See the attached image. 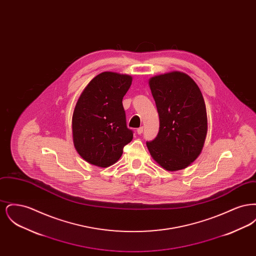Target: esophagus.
<instances>
[{
  "mask_svg": "<svg viewBox=\"0 0 256 256\" xmlns=\"http://www.w3.org/2000/svg\"><path fill=\"white\" fill-rule=\"evenodd\" d=\"M143 130H144V128H143V126H140V128L137 130V134H141L143 132Z\"/></svg>",
  "mask_w": 256,
  "mask_h": 256,
  "instance_id": "1",
  "label": "esophagus"
}]
</instances>
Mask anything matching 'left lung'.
Listing matches in <instances>:
<instances>
[{
  "label": "left lung",
  "mask_w": 256,
  "mask_h": 256,
  "mask_svg": "<svg viewBox=\"0 0 256 256\" xmlns=\"http://www.w3.org/2000/svg\"><path fill=\"white\" fill-rule=\"evenodd\" d=\"M159 115L158 136L146 146L167 170L186 168L200 156L207 134L206 108L195 82L182 72L159 74L148 82Z\"/></svg>",
  "instance_id": "8db88e82"
}]
</instances>
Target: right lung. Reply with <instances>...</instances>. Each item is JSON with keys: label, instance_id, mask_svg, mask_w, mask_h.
<instances>
[{"label": "right lung", "instance_id": "obj_1", "mask_svg": "<svg viewBox=\"0 0 256 256\" xmlns=\"http://www.w3.org/2000/svg\"><path fill=\"white\" fill-rule=\"evenodd\" d=\"M128 74L104 72L78 98L72 118L74 146L88 163L106 168L122 156L134 138L126 126L122 98L132 86Z\"/></svg>", "mask_w": 256, "mask_h": 256}]
</instances>
